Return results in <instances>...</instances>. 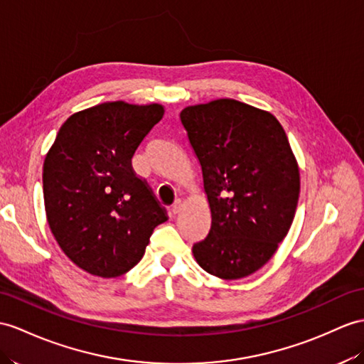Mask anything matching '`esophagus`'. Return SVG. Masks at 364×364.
<instances>
[{
	"label": "esophagus",
	"instance_id": "1",
	"mask_svg": "<svg viewBox=\"0 0 364 364\" xmlns=\"http://www.w3.org/2000/svg\"><path fill=\"white\" fill-rule=\"evenodd\" d=\"M181 205H182L181 200H176L171 205V215H177V213L181 211Z\"/></svg>",
	"mask_w": 364,
	"mask_h": 364
}]
</instances>
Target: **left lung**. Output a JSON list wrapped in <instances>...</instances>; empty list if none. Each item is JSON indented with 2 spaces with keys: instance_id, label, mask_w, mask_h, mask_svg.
<instances>
[{
  "instance_id": "8db88e82",
  "label": "left lung",
  "mask_w": 364,
  "mask_h": 364,
  "mask_svg": "<svg viewBox=\"0 0 364 364\" xmlns=\"http://www.w3.org/2000/svg\"><path fill=\"white\" fill-rule=\"evenodd\" d=\"M181 122L211 210L194 258L218 278L249 277L272 258L295 218L299 170L286 131L270 112L232 99L188 106Z\"/></svg>"
}]
</instances>
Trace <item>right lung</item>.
Segmentation results:
<instances>
[{
  "mask_svg": "<svg viewBox=\"0 0 364 364\" xmlns=\"http://www.w3.org/2000/svg\"><path fill=\"white\" fill-rule=\"evenodd\" d=\"M161 105L108 102L73 114L44 159L43 194L50 232L80 269L102 278L141 259L168 219L132 156L164 117Z\"/></svg>",
  "mask_w": 364,
  "mask_h": 364,
  "instance_id": "1",
  "label": "right lung"
}]
</instances>
